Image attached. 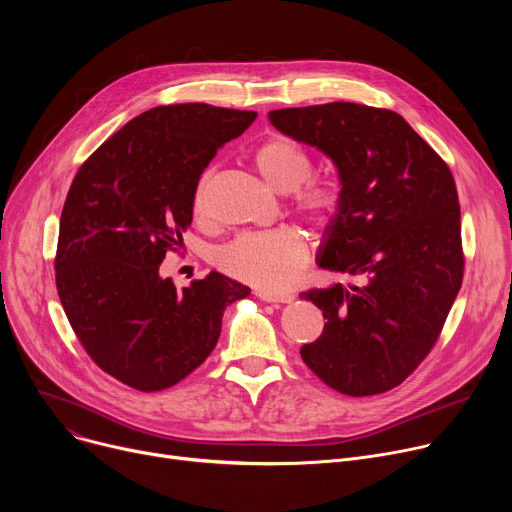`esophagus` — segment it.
<instances>
[{"label":"esophagus","instance_id":"34e87169","mask_svg":"<svg viewBox=\"0 0 512 512\" xmlns=\"http://www.w3.org/2000/svg\"><path fill=\"white\" fill-rule=\"evenodd\" d=\"M255 297L265 301V303H290L294 297L292 294H286V292H270V290H263V288H257L255 290Z\"/></svg>","mask_w":512,"mask_h":512}]
</instances>
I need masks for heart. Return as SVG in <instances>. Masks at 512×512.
<instances>
[{"label": "heart", "mask_w": 512, "mask_h": 512, "mask_svg": "<svg viewBox=\"0 0 512 512\" xmlns=\"http://www.w3.org/2000/svg\"><path fill=\"white\" fill-rule=\"evenodd\" d=\"M253 166L261 178L278 193L297 191V211L311 224L328 226L342 207V191L334 180L311 178L313 159L307 149L284 134L265 139L253 151ZM211 174L205 172L193 195L195 218L207 213V186ZM305 238L292 228L242 232L215 255L222 272L265 290H282L292 284L307 263Z\"/></svg>", "instance_id": "1"}]
</instances>
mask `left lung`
Segmentation results:
<instances>
[{
  "instance_id": "obj_1",
  "label": "left lung",
  "mask_w": 512,
  "mask_h": 512,
  "mask_svg": "<svg viewBox=\"0 0 512 512\" xmlns=\"http://www.w3.org/2000/svg\"><path fill=\"white\" fill-rule=\"evenodd\" d=\"M286 137L338 170L342 207L317 265L363 276L361 286L311 288L301 299L326 326L301 357L348 396L405 382L432 351L463 282L461 207L444 159L390 110L348 101L270 112Z\"/></svg>"
}]
</instances>
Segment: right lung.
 Listing matches in <instances>:
<instances>
[{"label":"right lung","mask_w":512,"mask_h":512,"mask_svg":"<svg viewBox=\"0 0 512 512\" xmlns=\"http://www.w3.org/2000/svg\"><path fill=\"white\" fill-rule=\"evenodd\" d=\"M255 118L207 103L153 107L72 180L56 255L60 301L89 357L134 390L184 380L218 344L224 309L249 297L251 288L218 272L178 290L159 265L182 247L215 151Z\"/></svg>","instance_id":"obj_1"}]
</instances>
